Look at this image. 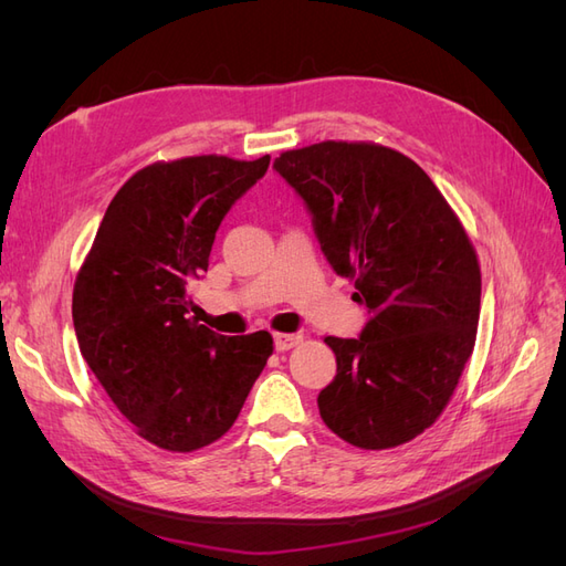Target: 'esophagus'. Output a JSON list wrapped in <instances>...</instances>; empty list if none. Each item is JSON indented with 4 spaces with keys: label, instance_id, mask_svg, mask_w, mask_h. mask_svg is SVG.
I'll return each mask as SVG.
<instances>
[{
    "label": "esophagus",
    "instance_id": "34e87169",
    "mask_svg": "<svg viewBox=\"0 0 566 566\" xmlns=\"http://www.w3.org/2000/svg\"><path fill=\"white\" fill-rule=\"evenodd\" d=\"M302 339H304V335H300V333H276V335H273V342H276L279 352H287V349L302 345Z\"/></svg>",
    "mask_w": 566,
    "mask_h": 566
}]
</instances>
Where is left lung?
<instances>
[{
    "instance_id": "1",
    "label": "left lung",
    "mask_w": 566,
    "mask_h": 566,
    "mask_svg": "<svg viewBox=\"0 0 566 566\" xmlns=\"http://www.w3.org/2000/svg\"><path fill=\"white\" fill-rule=\"evenodd\" d=\"M273 167L370 314L358 337H325L337 375L318 394L321 418L352 447H401L434 424L472 356L476 252L434 181L399 150L321 142L281 153Z\"/></svg>"
}]
</instances>
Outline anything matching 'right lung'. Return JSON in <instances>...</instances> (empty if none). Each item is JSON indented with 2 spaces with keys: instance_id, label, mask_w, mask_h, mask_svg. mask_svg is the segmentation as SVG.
Wrapping results in <instances>:
<instances>
[{
  "instance_id": "obj_1",
  "label": "right lung",
  "mask_w": 566,
  "mask_h": 566,
  "mask_svg": "<svg viewBox=\"0 0 566 566\" xmlns=\"http://www.w3.org/2000/svg\"><path fill=\"white\" fill-rule=\"evenodd\" d=\"M269 156L153 163L111 200L73 290L84 361L139 437L191 453L224 437L266 366V331L217 335L188 316V283L208 271L231 205Z\"/></svg>"
}]
</instances>
